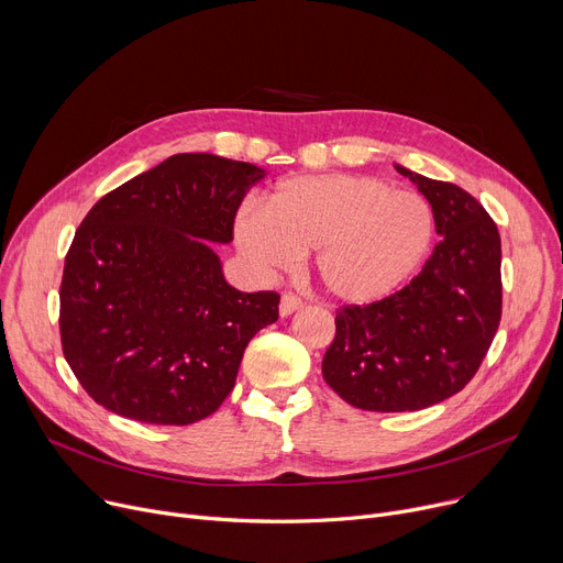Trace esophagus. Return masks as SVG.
<instances>
[{
  "instance_id": "obj_1",
  "label": "esophagus",
  "mask_w": 563,
  "mask_h": 563,
  "mask_svg": "<svg viewBox=\"0 0 563 563\" xmlns=\"http://www.w3.org/2000/svg\"><path fill=\"white\" fill-rule=\"evenodd\" d=\"M301 306H303V301L299 297H294V294H283L280 297V314L283 317L297 312Z\"/></svg>"
}]
</instances>
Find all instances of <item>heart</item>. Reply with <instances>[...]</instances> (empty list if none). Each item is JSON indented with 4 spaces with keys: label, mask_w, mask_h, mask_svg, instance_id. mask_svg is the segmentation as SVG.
Instances as JSON below:
<instances>
[{
    "label": "heart",
    "mask_w": 563,
    "mask_h": 563,
    "mask_svg": "<svg viewBox=\"0 0 563 563\" xmlns=\"http://www.w3.org/2000/svg\"><path fill=\"white\" fill-rule=\"evenodd\" d=\"M429 202L369 175H310L278 185L262 212H244L234 242L260 272H283L314 251L317 283L342 303L393 294L424 260Z\"/></svg>",
    "instance_id": "heart-1"
}]
</instances>
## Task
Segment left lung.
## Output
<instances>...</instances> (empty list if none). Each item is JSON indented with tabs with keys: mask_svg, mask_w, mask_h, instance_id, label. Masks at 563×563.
<instances>
[{
	"mask_svg": "<svg viewBox=\"0 0 563 563\" xmlns=\"http://www.w3.org/2000/svg\"><path fill=\"white\" fill-rule=\"evenodd\" d=\"M433 210L435 244L404 289L344 306L321 372L351 406L406 412L440 404L477 374L501 317V244L495 221L467 191L395 166Z\"/></svg>",
	"mask_w": 563,
	"mask_h": 563,
	"instance_id": "obj_1",
	"label": "left lung"
}]
</instances>
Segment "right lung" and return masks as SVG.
Here are the masks:
<instances>
[{
  "mask_svg": "<svg viewBox=\"0 0 563 563\" xmlns=\"http://www.w3.org/2000/svg\"><path fill=\"white\" fill-rule=\"evenodd\" d=\"M266 175L210 153L173 155L102 196L62 278L64 356L100 406L147 424H194L223 404L251 338L278 319L276 291L225 283L246 191Z\"/></svg>",
  "mask_w": 563,
  "mask_h": 563,
  "instance_id": "right-lung-1",
  "label": "right lung"
}]
</instances>
